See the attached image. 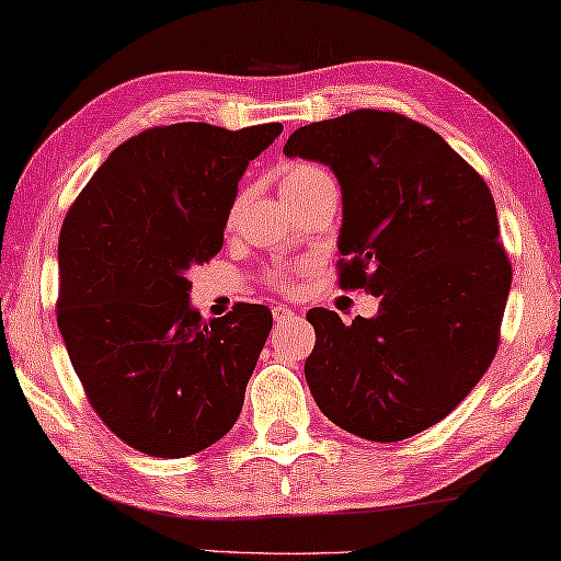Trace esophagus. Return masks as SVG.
<instances>
[{"label": "esophagus", "mask_w": 561, "mask_h": 561, "mask_svg": "<svg viewBox=\"0 0 561 561\" xmlns=\"http://www.w3.org/2000/svg\"><path fill=\"white\" fill-rule=\"evenodd\" d=\"M272 317H274V322H289V320H295V309L277 305V307H272Z\"/></svg>", "instance_id": "1"}]
</instances>
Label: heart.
I'll return each mask as SVG.
<instances>
[{
	"instance_id": "heart-1",
	"label": "heart",
	"mask_w": 561,
	"mask_h": 561,
	"mask_svg": "<svg viewBox=\"0 0 561 561\" xmlns=\"http://www.w3.org/2000/svg\"><path fill=\"white\" fill-rule=\"evenodd\" d=\"M279 183H282V194L287 196L289 204L291 201L312 194V191L322 188V186H334L332 175L328 171L320 169V165L305 163V161H295V163L284 165V169L279 171ZM295 274H297V270H289V266H277V270L266 272L264 279L274 289H289Z\"/></svg>"
}]
</instances>
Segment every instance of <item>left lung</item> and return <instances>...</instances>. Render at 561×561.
Returning <instances> with one entry per match:
<instances>
[{
  "mask_svg": "<svg viewBox=\"0 0 561 561\" xmlns=\"http://www.w3.org/2000/svg\"><path fill=\"white\" fill-rule=\"evenodd\" d=\"M287 156L330 165L342 188V289L380 297L345 324L309 309V392L334 425L396 443L443 421L494 360L512 262L486 181L428 125L390 111L309 123Z\"/></svg>",
  "mask_w": 561,
  "mask_h": 561,
  "instance_id": "obj_1",
  "label": "left lung"
}]
</instances>
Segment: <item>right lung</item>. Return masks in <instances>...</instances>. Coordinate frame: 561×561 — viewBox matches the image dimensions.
Masks as SVG:
<instances>
[{
	"mask_svg": "<svg viewBox=\"0 0 561 561\" xmlns=\"http://www.w3.org/2000/svg\"><path fill=\"white\" fill-rule=\"evenodd\" d=\"M279 123L156 125L121 144L67 211L57 328L107 428L156 458L227 436L272 330L264 305L204 322L188 270L221 252L249 161Z\"/></svg>",
	"mask_w": 561,
	"mask_h": 561,
	"instance_id": "add662e5",
	"label": "right lung"
}]
</instances>
